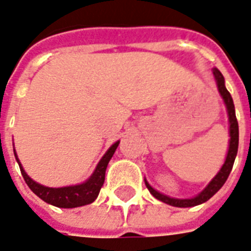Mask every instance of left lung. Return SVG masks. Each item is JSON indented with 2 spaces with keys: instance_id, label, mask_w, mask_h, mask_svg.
Segmentation results:
<instances>
[{
  "instance_id": "left-lung-1",
  "label": "left lung",
  "mask_w": 251,
  "mask_h": 251,
  "mask_svg": "<svg viewBox=\"0 0 251 251\" xmlns=\"http://www.w3.org/2000/svg\"><path fill=\"white\" fill-rule=\"evenodd\" d=\"M213 75H215V78H216L217 89H219V93L224 99V103L226 106V111H228V118H229V136H230V140H229V149L228 154H226V158H225L224 165L221 166L220 172L217 173L216 176L213 178L211 182L208 183V186L200 192L199 195L195 196V198H191V199H176V198H170L168 195H164L161 194L157 190L148 183L145 180V184H147L148 190L152 194L156 199L164 201L166 204L174 205V207H180V208H187V207H194V205H199L201 203H204L208 199H211L215 194H216L219 190H220L224 183L228 179L229 174L232 172L233 164H234V160H236L237 151H238V122H237L236 118V111H234V104H233V99L230 97V93L226 90L224 82V77L220 73L219 69H213Z\"/></svg>"
}]
</instances>
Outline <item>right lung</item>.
Returning <instances> with one entry per match:
<instances>
[{
    "label": "right lung",
    "instance_id": "right-lung-1",
    "mask_svg": "<svg viewBox=\"0 0 251 251\" xmlns=\"http://www.w3.org/2000/svg\"><path fill=\"white\" fill-rule=\"evenodd\" d=\"M119 143L120 141H116L115 144H112L110 149L106 152V154L102 157V160L99 161L94 173L91 174V176L86 182H83L81 184H75V186H67V187L52 188L36 183L35 180H32L30 176H27L15 152L14 156L19 165L23 179H25L27 186L31 188V191L34 192L35 195H38L40 199L44 200L48 204L55 205V207H59V208H75V207H81V205L90 204L97 199V196H98L99 191H100V188L104 183V174H106L107 165L111 160V157L114 156Z\"/></svg>",
    "mask_w": 251,
    "mask_h": 251
}]
</instances>
